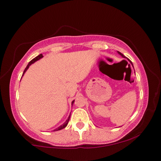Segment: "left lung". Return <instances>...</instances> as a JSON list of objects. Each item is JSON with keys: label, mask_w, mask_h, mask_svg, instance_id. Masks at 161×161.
Masks as SVG:
<instances>
[{"label": "left lung", "mask_w": 161, "mask_h": 161, "mask_svg": "<svg viewBox=\"0 0 161 161\" xmlns=\"http://www.w3.org/2000/svg\"><path fill=\"white\" fill-rule=\"evenodd\" d=\"M118 53H119V54H120V55H121V56H122V57H124V58H125V56H124V55H123V54H122V53H120V52H119V51H118ZM130 61V62H131V64H132V63H131V61ZM132 66H133V65H132Z\"/></svg>", "instance_id": "1"}]
</instances>
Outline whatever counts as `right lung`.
<instances>
[{"label": "right lung", "mask_w": 161, "mask_h": 161, "mask_svg": "<svg viewBox=\"0 0 161 161\" xmlns=\"http://www.w3.org/2000/svg\"><path fill=\"white\" fill-rule=\"evenodd\" d=\"M42 57H43V56H42V54H40V55H39V56H37V57H35V58H33V59L32 60V61H30V63H29V64H28V65H27V67H26V68H25V71H24L23 75H24V74H25V71L27 70V69L29 68V67H30V66L31 65V64H33V63H34V62H35L36 61H37V60H39V59H40V58H42ZM74 101H72V103H71V105H73V103H74ZM70 116H71V115H70ZM70 116H69V119L66 120V121L65 122V123H64V124H63V125L60 126L58 127V128H57L56 129H55V130H54V131H58V130H61V129H64V128H65V127H66V126H67V124H68V123H69V119H70Z\"/></svg>", "instance_id": "add662e5"}]
</instances>
